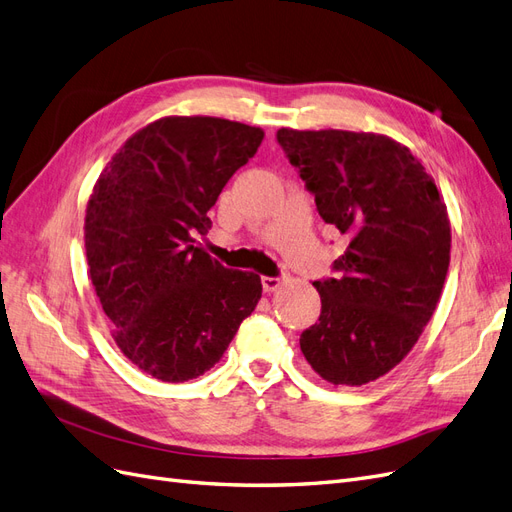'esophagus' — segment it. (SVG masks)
<instances>
[{"instance_id": "34e87169", "label": "esophagus", "mask_w": 512, "mask_h": 512, "mask_svg": "<svg viewBox=\"0 0 512 512\" xmlns=\"http://www.w3.org/2000/svg\"><path fill=\"white\" fill-rule=\"evenodd\" d=\"M260 284H262V290H265V292H273L275 288L282 286V277H267V275H262V277H260Z\"/></svg>"}]
</instances>
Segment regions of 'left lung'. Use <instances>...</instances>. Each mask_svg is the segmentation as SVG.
<instances>
[{
	"mask_svg": "<svg viewBox=\"0 0 512 512\" xmlns=\"http://www.w3.org/2000/svg\"><path fill=\"white\" fill-rule=\"evenodd\" d=\"M277 143L348 237L335 277L314 282L320 318L301 333L314 371L361 386L391 371L433 316L451 262V222L436 183L408 147L382 134L277 130Z\"/></svg>",
	"mask_w": 512,
	"mask_h": 512,
	"instance_id": "8db88e82",
	"label": "left lung"
}]
</instances>
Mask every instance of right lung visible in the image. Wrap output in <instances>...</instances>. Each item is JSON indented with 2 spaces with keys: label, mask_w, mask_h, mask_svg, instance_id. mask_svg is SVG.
<instances>
[{
  "label": "right lung",
  "mask_w": 512,
  "mask_h": 512,
  "mask_svg": "<svg viewBox=\"0 0 512 512\" xmlns=\"http://www.w3.org/2000/svg\"><path fill=\"white\" fill-rule=\"evenodd\" d=\"M262 136L218 117L158 119L128 138L89 198L91 284L121 352L162 382L209 371L260 299L258 275L226 269L194 237Z\"/></svg>",
  "instance_id": "obj_1"
}]
</instances>
